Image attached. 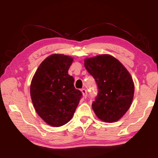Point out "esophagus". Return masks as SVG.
Here are the masks:
<instances>
[{
    "label": "esophagus",
    "instance_id": "obj_1",
    "mask_svg": "<svg viewBox=\"0 0 158 158\" xmlns=\"http://www.w3.org/2000/svg\"><path fill=\"white\" fill-rule=\"evenodd\" d=\"M81 93H82L83 95H84V98H86V97H87V91H86V90H85V89H82L81 90Z\"/></svg>",
    "mask_w": 158,
    "mask_h": 158
}]
</instances>
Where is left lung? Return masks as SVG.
<instances>
[{
  "mask_svg": "<svg viewBox=\"0 0 158 158\" xmlns=\"http://www.w3.org/2000/svg\"><path fill=\"white\" fill-rule=\"evenodd\" d=\"M84 66L95 79L98 93L92 107L101 121L114 123L124 116L133 100L132 77L116 58L102 54L84 60Z\"/></svg>",
  "mask_w": 158,
  "mask_h": 158,
  "instance_id": "8db88e82",
  "label": "left lung"
}]
</instances>
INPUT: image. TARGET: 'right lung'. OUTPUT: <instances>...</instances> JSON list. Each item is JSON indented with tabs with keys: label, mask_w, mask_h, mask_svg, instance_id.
I'll use <instances>...</instances> for the list:
<instances>
[{
	"label": "right lung",
	"mask_w": 158,
	"mask_h": 158,
	"mask_svg": "<svg viewBox=\"0 0 158 158\" xmlns=\"http://www.w3.org/2000/svg\"><path fill=\"white\" fill-rule=\"evenodd\" d=\"M73 58L54 53L42 61L31 84V97L39 116L52 127H60L70 121L82 93L74 86L68 74Z\"/></svg>",
	"instance_id": "1"
}]
</instances>
